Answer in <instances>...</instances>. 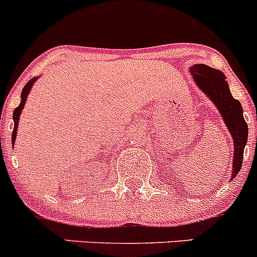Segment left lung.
<instances>
[{"label":"left lung","instance_id":"8db88e82","mask_svg":"<svg viewBox=\"0 0 257 257\" xmlns=\"http://www.w3.org/2000/svg\"><path fill=\"white\" fill-rule=\"evenodd\" d=\"M190 73L199 89L214 103L234 142L232 172L230 178V180H232L239 174L242 165L243 149L247 143L248 128L243 119L242 107L239 100L231 95L229 84L225 80L226 77L221 71L206 64L196 63L191 66Z\"/></svg>","mask_w":257,"mask_h":257}]
</instances>
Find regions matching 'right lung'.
<instances>
[{"label": "right lung", "mask_w": 257, "mask_h": 257, "mask_svg": "<svg viewBox=\"0 0 257 257\" xmlns=\"http://www.w3.org/2000/svg\"><path fill=\"white\" fill-rule=\"evenodd\" d=\"M38 79V77H35V78L30 79L27 82V84L23 87L22 89V93H21V103L20 105L16 108V109L14 110V132H12V147H14L15 142H16V137H17V128H18V123H20V116H21V113H22L23 108H25V104H26V100H27V95L30 94L31 89H32L33 84L36 83V80Z\"/></svg>", "instance_id": "add662e5"}]
</instances>
